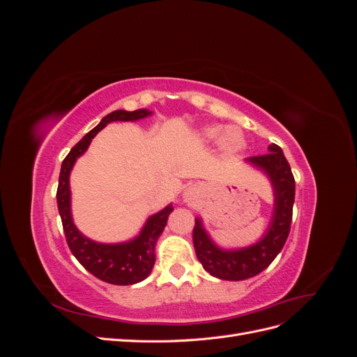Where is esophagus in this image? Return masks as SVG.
Listing matches in <instances>:
<instances>
[{
  "label": "esophagus",
  "instance_id": "obj_1",
  "mask_svg": "<svg viewBox=\"0 0 357 357\" xmlns=\"http://www.w3.org/2000/svg\"><path fill=\"white\" fill-rule=\"evenodd\" d=\"M192 197H193V192H192V190H189V192L186 193V198H189V199H190Z\"/></svg>",
  "mask_w": 357,
  "mask_h": 357
}]
</instances>
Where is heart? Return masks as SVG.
<instances>
[{
	"mask_svg": "<svg viewBox=\"0 0 357 357\" xmlns=\"http://www.w3.org/2000/svg\"><path fill=\"white\" fill-rule=\"evenodd\" d=\"M204 137L207 139H220V146L228 153L238 152L244 146V137L238 129H228L223 132L222 126H208L204 129Z\"/></svg>",
	"mask_w": 357,
	"mask_h": 357,
	"instance_id": "1",
	"label": "heart"
}]
</instances>
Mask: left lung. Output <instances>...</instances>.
Returning <instances> with one entry per match:
<instances>
[{"mask_svg": "<svg viewBox=\"0 0 357 357\" xmlns=\"http://www.w3.org/2000/svg\"><path fill=\"white\" fill-rule=\"evenodd\" d=\"M247 160L266 172L275 190L274 218L264 240L243 250L225 252L211 243L208 235L202 229L199 219L195 222L192 232L195 253L205 271H208L213 277L229 280V282L255 277L274 261L287 240L291 213H294L295 177L282 149L273 144L269 146V153L252 156Z\"/></svg>", "mask_w": 357, "mask_h": 357, "instance_id": "obj_1", "label": "left lung"}]
</instances>
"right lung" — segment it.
Instances as JSON below:
<instances>
[{
  "label": "right lung",
  "instance_id": "add662e5",
  "mask_svg": "<svg viewBox=\"0 0 357 357\" xmlns=\"http://www.w3.org/2000/svg\"><path fill=\"white\" fill-rule=\"evenodd\" d=\"M150 114L147 110L125 112L116 110L107 114L100 125H96L92 131L86 134L80 142L75 144L70 153L62 160L59 172V185L56 190L58 210L61 214L63 234L74 257L82 264L84 269L102 280L105 283L128 286L135 284L144 280L155 265V244L158 236L164 231L168 214L172 211V205H168L162 211L153 214L146 223L142 234L135 240L125 244H98L83 236L75 228L71 211H70V171L75 159L86 152L92 138L101 129L114 121H138V119Z\"/></svg>",
  "mask_w": 357,
  "mask_h": 357
}]
</instances>
